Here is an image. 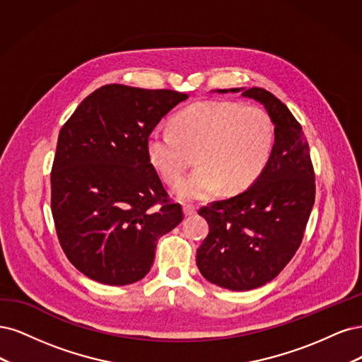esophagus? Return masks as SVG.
Wrapping results in <instances>:
<instances>
[{
  "label": "esophagus",
  "instance_id": "obj_1",
  "mask_svg": "<svg viewBox=\"0 0 362 362\" xmlns=\"http://www.w3.org/2000/svg\"><path fill=\"white\" fill-rule=\"evenodd\" d=\"M195 214H197V207L195 206H191V204L183 206V215L185 216H192Z\"/></svg>",
  "mask_w": 362,
  "mask_h": 362
}]
</instances>
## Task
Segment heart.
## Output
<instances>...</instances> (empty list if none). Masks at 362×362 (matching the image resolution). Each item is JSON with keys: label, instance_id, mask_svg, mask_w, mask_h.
Here are the masks:
<instances>
[{"label": "heart", "instance_id": "b5f03b06", "mask_svg": "<svg viewBox=\"0 0 362 362\" xmlns=\"http://www.w3.org/2000/svg\"><path fill=\"white\" fill-rule=\"evenodd\" d=\"M171 131H153L146 141L150 165L174 185L191 164L198 167L180 182L176 197L200 202L224 186L242 192L260 177L274 147V124L262 108L230 100H202L174 115Z\"/></svg>", "mask_w": 362, "mask_h": 362}]
</instances>
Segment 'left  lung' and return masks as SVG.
Returning a JSON list of instances; mask_svg holds the SVG:
<instances>
[{
	"mask_svg": "<svg viewBox=\"0 0 362 362\" xmlns=\"http://www.w3.org/2000/svg\"><path fill=\"white\" fill-rule=\"evenodd\" d=\"M262 103L274 124L275 143L266 168L247 191L200 209L209 235L197 250L202 275L228 290H252L291 260L304 238L314 204V171L300 124L264 88H228Z\"/></svg>",
	"mask_w": 362,
	"mask_h": 362,
	"instance_id": "1",
	"label": "left lung"
}]
</instances>
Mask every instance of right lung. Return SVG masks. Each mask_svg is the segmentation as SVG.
<instances>
[{
  "instance_id": "add662e5",
  "label": "right lung",
  "mask_w": 362,
  "mask_h": 362,
  "mask_svg": "<svg viewBox=\"0 0 362 362\" xmlns=\"http://www.w3.org/2000/svg\"><path fill=\"white\" fill-rule=\"evenodd\" d=\"M186 99L173 90L103 86L62 127L51 173L54 223L67 259L98 283L139 281L158 239L182 223V207L168 202L146 141Z\"/></svg>"
}]
</instances>
